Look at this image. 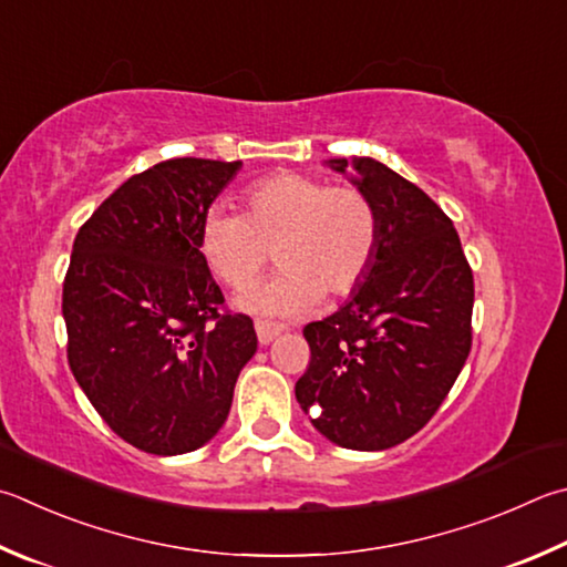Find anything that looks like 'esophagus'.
Masks as SVG:
<instances>
[{
  "instance_id": "1",
  "label": "esophagus",
  "mask_w": 567,
  "mask_h": 567,
  "mask_svg": "<svg viewBox=\"0 0 567 567\" xmlns=\"http://www.w3.org/2000/svg\"><path fill=\"white\" fill-rule=\"evenodd\" d=\"M255 332H257V342L270 344L272 339L282 332V327L270 322V319H255Z\"/></svg>"
}]
</instances>
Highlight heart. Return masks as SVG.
<instances>
[{"instance_id":"heart-1","label":"heart","mask_w":567,"mask_h":567,"mask_svg":"<svg viewBox=\"0 0 567 567\" xmlns=\"http://www.w3.org/2000/svg\"><path fill=\"white\" fill-rule=\"evenodd\" d=\"M379 240L374 203L354 185L275 173L243 193V215L210 208L198 248L210 272L243 290L272 260L282 270L238 297L250 312L300 315L329 297L352 295L372 267Z\"/></svg>"}]
</instances>
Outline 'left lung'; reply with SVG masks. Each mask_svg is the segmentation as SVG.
Listing matches in <instances>:
<instances>
[{"mask_svg": "<svg viewBox=\"0 0 567 567\" xmlns=\"http://www.w3.org/2000/svg\"><path fill=\"white\" fill-rule=\"evenodd\" d=\"M329 168L347 173V158ZM349 178L369 195L379 240L364 282L305 327L310 367L295 396L332 444L384 451L436 414L471 352L473 272L449 215L374 158Z\"/></svg>", "mask_w": 567, "mask_h": 567, "instance_id": "obj_1", "label": "left lung"}]
</instances>
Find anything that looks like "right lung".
Returning a JSON list of instances; mask_svg holds the SVG:
<instances>
[{
    "label": "right lung",
    "instance_id": "add662e5",
    "mask_svg": "<svg viewBox=\"0 0 567 567\" xmlns=\"http://www.w3.org/2000/svg\"><path fill=\"white\" fill-rule=\"evenodd\" d=\"M240 166L156 163L76 233L61 297L69 367L101 419L146 454L208 444L257 349L252 319L220 312L198 248L203 215Z\"/></svg>",
    "mask_w": 567,
    "mask_h": 567
}]
</instances>
